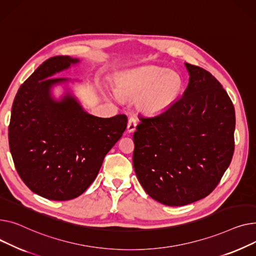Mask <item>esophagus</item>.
I'll use <instances>...</instances> for the list:
<instances>
[{
  "mask_svg": "<svg viewBox=\"0 0 256 256\" xmlns=\"http://www.w3.org/2000/svg\"><path fill=\"white\" fill-rule=\"evenodd\" d=\"M136 123H138V120L135 118L134 116H130L128 120V125H127V131L128 132H133L136 128Z\"/></svg>",
  "mask_w": 256,
  "mask_h": 256,
  "instance_id": "esophagus-1",
  "label": "esophagus"
}]
</instances>
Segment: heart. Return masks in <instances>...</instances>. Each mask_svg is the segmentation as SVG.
<instances>
[{"instance_id":"obj_1","label":"heart","mask_w":256,"mask_h":256,"mask_svg":"<svg viewBox=\"0 0 256 256\" xmlns=\"http://www.w3.org/2000/svg\"><path fill=\"white\" fill-rule=\"evenodd\" d=\"M183 82L174 72L148 66L126 74L121 84V91L129 97H140V106L150 114L159 112L176 100Z\"/></svg>"}]
</instances>
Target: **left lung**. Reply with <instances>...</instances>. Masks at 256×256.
Masks as SVG:
<instances>
[{
    "label": "left lung",
    "mask_w": 256,
    "mask_h": 256,
    "mask_svg": "<svg viewBox=\"0 0 256 256\" xmlns=\"http://www.w3.org/2000/svg\"><path fill=\"white\" fill-rule=\"evenodd\" d=\"M184 95L153 116H140L133 134V168L144 191L170 206L211 193L234 151L236 114L221 84L208 71L186 63Z\"/></svg>",
    "instance_id": "8db88e82"
}]
</instances>
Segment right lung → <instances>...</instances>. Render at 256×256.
Segmentation results:
<instances>
[{"instance_id": "1", "label": "right lung", "mask_w": 256, "mask_h": 256, "mask_svg": "<svg viewBox=\"0 0 256 256\" xmlns=\"http://www.w3.org/2000/svg\"><path fill=\"white\" fill-rule=\"evenodd\" d=\"M78 62L68 56L46 60L12 104L8 138L15 168L30 189L50 200L82 194L127 127L125 114L98 118L68 94L58 102L52 98L50 88L67 80L48 78Z\"/></svg>"}]
</instances>
